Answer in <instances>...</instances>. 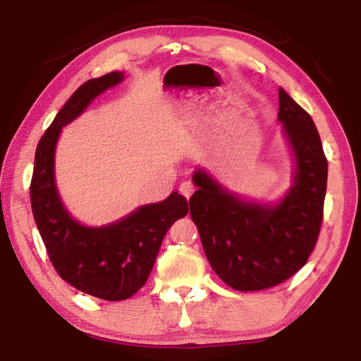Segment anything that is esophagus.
Here are the masks:
<instances>
[{"mask_svg": "<svg viewBox=\"0 0 361 361\" xmlns=\"http://www.w3.org/2000/svg\"><path fill=\"white\" fill-rule=\"evenodd\" d=\"M192 191H194V185H192L191 181H183L181 185H180V192H181L183 195H185L186 199L191 197Z\"/></svg>", "mask_w": 361, "mask_h": 361, "instance_id": "1", "label": "esophagus"}]
</instances>
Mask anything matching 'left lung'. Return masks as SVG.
<instances>
[{"instance_id": "obj_1", "label": "left lung", "mask_w": 361, "mask_h": 361, "mask_svg": "<svg viewBox=\"0 0 361 361\" xmlns=\"http://www.w3.org/2000/svg\"><path fill=\"white\" fill-rule=\"evenodd\" d=\"M279 121L295 156V178L279 204L247 202L195 170L189 199L207 259L231 288L258 291L285 282L307 262L319 239L328 161L307 111L279 89Z\"/></svg>"}]
</instances>
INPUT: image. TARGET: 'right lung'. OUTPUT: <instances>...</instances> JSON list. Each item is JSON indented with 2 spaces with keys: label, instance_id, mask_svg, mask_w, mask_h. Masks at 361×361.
Segmentation results:
<instances>
[{
  "label": "right lung",
  "instance_id": "1",
  "mask_svg": "<svg viewBox=\"0 0 361 361\" xmlns=\"http://www.w3.org/2000/svg\"><path fill=\"white\" fill-rule=\"evenodd\" d=\"M122 79L124 73L111 71L89 79L70 97L39 140L30 185L35 223L57 274L76 290L105 301H124L142 288L166 232L189 212L188 200L172 192L162 202L138 207L119 221L87 228L76 221L60 200L54 157L62 127Z\"/></svg>",
  "mask_w": 361,
  "mask_h": 361
}]
</instances>
